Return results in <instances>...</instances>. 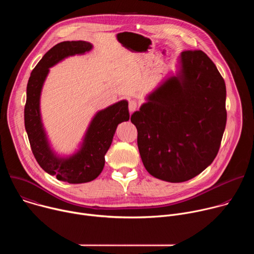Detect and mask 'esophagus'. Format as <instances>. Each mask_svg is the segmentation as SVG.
I'll list each match as a JSON object with an SVG mask.
<instances>
[{"mask_svg": "<svg viewBox=\"0 0 254 254\" xmlns=\"http://www.w3.org/2000/svg\"><path fill=\"white\" fill-rule=\"evenodd\" d=\"M137 108V102L135 100H130L128 102V111L129 113H133L134 111H136Z\"/></svg>", "mask_w": 254, "mask_h": 254, "instance_id": "esophagus-1", "label": "esophagus"}]
</instances>
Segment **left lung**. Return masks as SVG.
Returning a JSON list of instances; mask_svg holds the SVG:
<instances>
[{"mask_svg":"<svg viewBox=\"0 0 254 254\" xmlns=\"http://www.w3.org/2000/svg\"><path fill=\"white\" fill-rule=\"evenodd\" d=\"M178 66L130 118L144 168L171 183L185 182L211 165L227 121L226 86L213 61L201 50H186Z\"/></svg>","mask_w":254,"mask_h":254,"instance_id":"1","label":"left lung"}]
</instances>
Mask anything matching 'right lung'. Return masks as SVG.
Masks as SVG:
<instances>
[{
  "instance_id": "right-lung-1",
  "label": "right lung",
  "mask_w": 254,
  "mask_h": 254,
  "mask_svg": "<svg viewBox=\"0 0 254 254\" xmlns=\"http://www.w3.org/2000/svg\"><path fill=\"white\" fill-rule=\"evenodd\" d=\"M91 48L92 45L85 41L58 43L35 66L27 84L24 120L32 153L46 173L70 184L87 183L99 176L117 127L129 119L128 103L127 100H121L95 115L77 153L69 158H60L51 150L41 122L39 105L49 68L65 57L83 54Z\"/></svg>"
}]
</instances>
